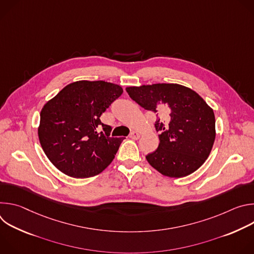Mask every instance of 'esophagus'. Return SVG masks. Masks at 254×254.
<instances>
[{
	"label": "esophagus",
	"instance_id": "34e87169",
	"mask_svg": "<svg viewBox=\"0 0 254 254\" xmlns=\"http://www.w3.org/2000/svg\"><path fill=\"white\" fill-rule=\"evenodd\" d=\"M139 136H140V134H139L137 131H135V130H132V131L129 133V137L132 138V139H138Z\"/></svg>",
	"mask_w": 254,
	"mask_h": 254
}]
</instances>
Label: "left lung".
<instances>
[{"label": "left lung", "instance_id": "left-lung-1", "mask_svg": "<svg viewBox=\"0 0 254 254\" xmlns=\"http://www.w3.org/2000/svg\"><path fill=\"white\" fill-rule=\"evenodd\" d=\"M139 106L156 114L158 149L146 156L162 175L181 178L199 169L215 140L212 108L192 89L175 83L127 87Z\"/></svg>", "mask_w": 254, "mask_h": 254}]
</instances>
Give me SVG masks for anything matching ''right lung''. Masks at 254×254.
Segmentation results:
<instances>
[{
    "label": "right lung",
    "instance_id": "1",
    "mask_svg": "<svg viewBox=\"0 0 254 254\" xmlns=\"http://www.w3.org/2000/svg\"><path fill=\"white\" fill-rule=\"evenodd\" d=\"M124 90L120 85L80 80L65 86L40 114L41 147L50 162L73 178H89L110 165L124 139L111 136L100 116Z\"/></svg>",
    "mask_w": 254,
    "mask_h": 254
}]
</instances>
